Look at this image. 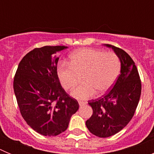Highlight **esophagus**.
I'll use <instances>...</instances> for the list:
<instances>
[{"mask_svg":"<svg viewBox=\"0 0 154 154\" xmlns=\"http://www.w3.org/2000/svg\"><path fill=\"white\" fill-rule=\"evenodd\" d=\"M87 103V102L85 101H79V104L80 106H85V104Z\"/></svg>","mask_w":154,"mask_h":154,"instance_id":"1","label":"esophagus"}]
</instances>
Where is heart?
Returning a JSON list of instances; mask_svg holds the SVG:
<instances>
[{"label": "heart", "mask_w": 154, "mask_h": 154, "mask_svg": "<svg viewBox=\"0 0 154 154\" xmlns=\"http://www.w3.org/2000/svg\"><path fill=\"white\" fill-rule=\"evenodd\" d=\"M120 69V60L113 51L80 48L71 54L69 65H58L57 75L65 90L73 89L78 82L79 76L82 75L83 82L72 92V96L85 99L96 91L99 95L108 92L115 84Z\"/></svg>", "instance_id": "1"}]
</instances>
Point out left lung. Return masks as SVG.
Listing matches in <instances>:
<instances>
[{
    "label": "left lung",
    "instance_id": "obj_1",
    "mask_svg": "<svg viewBox=\"0 0 154 154\" xmlns=\"http://www.w3.org/2000/svg\"><path fill=\"white\" fill-rule=\"evenodd\" d=\"M112 48L121 62L120 74L115 84L103 97L89 101L92 115L85 122L88 130L96 137H111L129 123L135 113L141 95V80L131 57L119 48Z\"/></svg>",
    "mask_w": 154,
    "mask_h": 154
}]
</instances>
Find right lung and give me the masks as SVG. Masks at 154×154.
Wrapping results in <instances>:
<instances>
[{
  "label": "right lung",
  "instance_id": "right-lung-1",
  "mask_svg": "<svg viewBox=\"0 0 154 154\" xmlns=\"http://www.w3.org/2000/svg\"><path fill=\"white\" fill-rule=\"evenodd\" d=\"M65 46H44L21 59L14 79V91L22 117L43 136L54 137L66 130L78 101L66 93L57 75L56 53Z\"/></svg>",
  "mask_w": 154,
  "mask_h": 154
}]
</instances>
